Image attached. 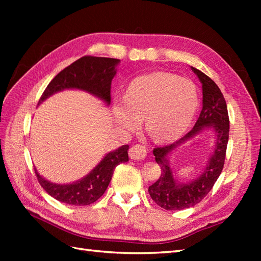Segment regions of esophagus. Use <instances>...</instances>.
<instances>
[{"label":"esophagus","instance_id":"1","mask_svg":"<svg viewBox=\"0 0 261 261\" xmlns=\"http://www.w3.org/2000/svg\"><path fill=\"white\" fill-rule=\"evenodd\" d=\"M129 154L131 159H135V160L145 159L147 156V149L142 145H135L134 147L130 148Z\"/></svg>","mask_w":261,"mask_h":261}]
</instances>
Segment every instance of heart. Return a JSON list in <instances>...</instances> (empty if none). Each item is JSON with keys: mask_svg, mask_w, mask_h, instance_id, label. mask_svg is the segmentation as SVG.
<instances>
[{"mask_svg": "<svg viewBox=\"0 0 261 261\" xmlns=\"http://www.w3.org/2000/svg\"><path fill=\"white\" fill-rule=\"evenodd\" d=\"M198 107L195 85L190 80L156 71L131 82L124 99H116L115 120L135 130L145 119L148 134L158 142H170L185 134Z\"/></svg>", "mask_w": 261, "mask_h": 261, "instance_id": "1", "label": "heart"}]
</instances>
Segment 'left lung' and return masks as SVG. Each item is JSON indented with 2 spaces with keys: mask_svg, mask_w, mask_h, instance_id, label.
Here are the masks:
<instances>
[{
  "mask_svg": "<svg viewBox=\"0 0 261 261\" xmlns=\"http://www.w3.org/2000/svg\"><path fill=\"white\" fill-rule=\"evenodd\" d=\"M202 83L203 108L193 129L179 140L165 147L153 149V156L162 168L159 179L149 186V194L157 205L168 211L184 210L199 203L212 190L220 174L222 173L226 146L229 141L230 121L228 108L219 86L207 75L192 67ZM206 127H213L217 140L215 152L202 175L188 183H178L173 178L168 154L181 143L193 137Z\"/></svg>",
  "mask_w": 261,
  "mask_h": 261,
  "instance_id": "obj_1",
  "label": "left lung"
}]
</instances>
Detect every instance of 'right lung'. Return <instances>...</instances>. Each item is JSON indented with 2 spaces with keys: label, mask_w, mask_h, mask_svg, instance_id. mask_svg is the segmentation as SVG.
I'll return each instance as SVG.
<instances>
[{
  "label": "right lung",
  "mask_w": 261,
  "mask_h": 261,
  "mask_svg": "<svg viewBox=\"0 0 261 261\" xmlns=\"http://www.w3.org/2000/svg\"><path fill=\"white\" fill-rule=\"evenodd\" d=\"M119 59L84 56L54 77L39 99V104L53 94L67 88H76L93 94L107 103L111 102V83L116 74ZM129 146L124 145L107 153L101 163L84 178L73 184H55L35 173L43 190L57 201L69 205H90L101 197L112 179L116 166L126 163Z\"/></svg>",
  "instance_id": "1"
}]
</instances>
